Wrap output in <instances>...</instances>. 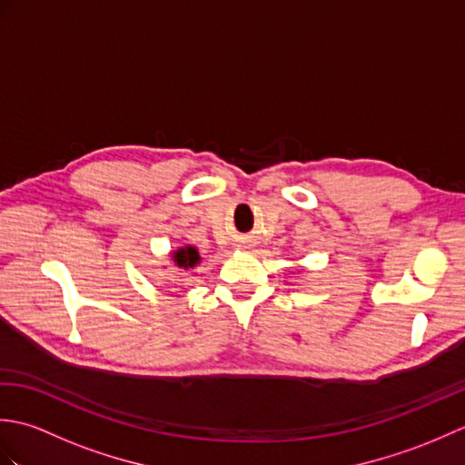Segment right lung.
I'll return each instance as SVG.
<instances>
[{"label": "right lung", "instance_id": "add662e5", "mask_svg": "<svg viewBox=\"0 0 465 465\" xmlns=\"http://www.w3.org/2000/svg\"><path fill=\"white\" fill-rule=\"evenodd\" d=\"M172 260L173 263L177 265V268L182 270H190V268H195L197 263H200V253H197V250L193 248V245H185V248H180L175 250L172 253Z\"/></svg>", "mask_w": 465, "mask_h": 465}]
</instances>
